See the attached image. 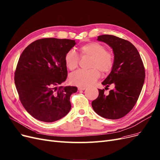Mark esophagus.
<instances>
[{
    "instance_id": "34e87169",
    "label": "esophagus",
    "mask_w": 160,
    "mask_h": 160,
    "mask_svg": "<svg viewBox=\"0 0 160 160\" xmlns=\"http://www.w3.org/2000/svg\"><path fill=\"white\" fill-rule=\"evenodd\" d=\"M78 91H84V90L86 89V87H80V86H79L78 88Z\"/></svg>"
}]
</instances>
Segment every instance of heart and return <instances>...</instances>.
Wrapping results in <instances>:
<instances>
[{
    "label": "heart",
    "mask_w": 160,
    "mask_h": 160,
    "mask_svg": "<svg viewBox=\"0 0 160 160\" xmlns=\"http://www.w3.org/2000/svg\"><path fill=\"white\" fill-rule=\"evenodd\" d=\"M82 56L92 58L90 70H79L71 76L73 84L80 87H86L93 84L100 77V72L103 74L110 72L114 67V57L112 52L107 50V47L97 42H91L80 47ZM80 60L78 54L73 50H68L65 55L67 67L73 71L78 67Z\"/></svg>",
    "instance_id": "obj_1"
}]
</instances>
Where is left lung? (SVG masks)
Listing matches in <instances>:
<instances>
[{"mask_svg":"<svg viewBox=\"0 0 160 160\" xmlns=\"http://www.w3.org/2000/svg\"><path fill=\"white\" fill-rule=\"evenodd\" d=\"M97 40L113 50L114 67L102 84L105 89L111 84L114 88L107 95L105 89H99V96L92 105L101 117L119 119L130 112L140 95L145 78L144 64L137 48L128 40L109 34L99 36Z\"/></svg>","mask_w":160,"mask_h":160,"instance_id":"1","label":"left lung"}]
</instances>
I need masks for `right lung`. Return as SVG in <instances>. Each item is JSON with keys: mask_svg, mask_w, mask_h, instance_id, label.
Wrapping results in <instances>:
<instances>
[{"mask_svg": "<svg viewBox=\"0 0 160 160\" xmlns=\"http://www.w3.org/2000/svg\"><path fill=\"white\" fill-rule=\"evenodd\" d=\"M75 44L74 40L42 38L30 44L20 55L15 84L22 105L35 119L53 122L70 111V97L78 89L59 86L67 77L65 53Z\"/></svg>", "mask_w": 160, "mask_h": 160, "instance_id": "obj_1", "label": "right lung"}]
</instances>
